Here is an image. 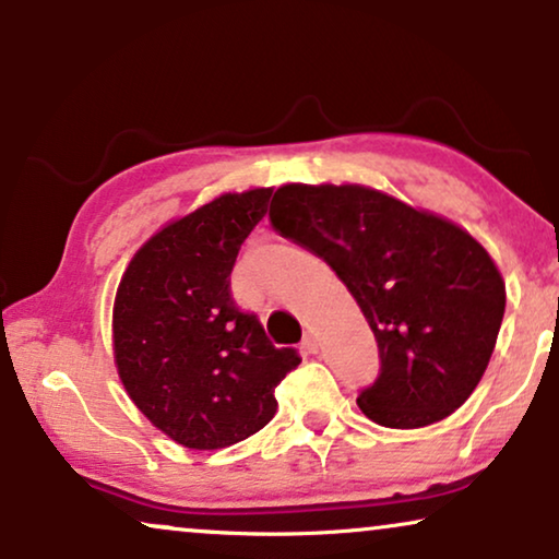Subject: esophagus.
<instances>
[{"instance_id": "esophagus-1", "label": "esophagus", "mask_w": 559, "mask_h": 559, "mask_svg": "<svg viewBox=\"0 0 559 559\" xmlns=\"http://www.w3.org/2000/svg\"><path fill=\"white\" fill-rule=\"evenodd\" d=\"M300 350L305 356H312V354H318V338L312 333H308L302 338V343H300Z\"/></svg>"}]
</instances>
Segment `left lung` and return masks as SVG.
<instances>
[{
  "mask_svg": "<svg viewBox=\"0 0 559 559\" xmlns=\"http://www.w3.org/2000/svg\"><path fill=\"white\" fill-rule=\"evenodd\" d=\"M270 221L331 264L369 320L381 366L358 392L366 417L415 430L468 400L507 308L501 274L468 231L364 186H282Z\"/></svg>",
  "mask_w": 559,
  "mask_h": 559,
  "instance_id": "obj_1",
  "label": "left lung"
}]
</instances>
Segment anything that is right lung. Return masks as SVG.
Here are the masks:
<instances>
[{"mask_svg":"<svg viewBox=\"0 0 559 559\" xmlns=\"http://www.w3.org/2000/svg\"><path fill=\"white\" fill-rule=\"evenodd\" d=\"M272 190L226 193L157 231L129 262L114 302V358L127 394L157 430L193 450L228 448L277 412L297 369L231 295L239 249Z\"/></svg>","mask_w":559,"mask_h":559,"instance_id":"right-lung-1","label":"right lung"}]
</instances>
